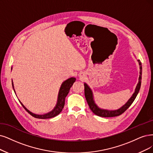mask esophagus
Instances as JSON below:
<instances>
[{
  "label": "esophagus",
  "mask_w": 153,
  "mask_h": 153,
  "mask_svg": "<svg viewBox=\"0 0 153 153\" xmlns=\"http://www.w3.org/2000/svg\"><path fill=\"white\" fill-rule=\"evenodd\" d=\"M80 77H83V76H81L80 75Z\"/></svg>",
  "instance_id": "esophagus-1"
}]
</instances>
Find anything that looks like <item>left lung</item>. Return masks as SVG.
<instances>
[{
	"mask_svg": "<svg viewBox=\"0 0 153 153\" xmlns=\"http://www.w3.org/2000/svg\"><path fill=\"white\" fill-rule=\"evenodd\" d=\"M137 61L139 62V64L140 65V75L139 77V82L137 84L136 88L135 89V92L133 93L131 98L127 101V102L125 105L122 106L119 109L115 110H108L99 108L94 102L93 92L91 88L88 86L86 83H84V94H85V97L88 104L89 106V108L93 112V114L101 117H113L119 116L122 114L126 110H127V109L128 108V107L132 105L134 100L136 98L137 94L139 93L141 85V79H142V65H141L142 64H141V62L139 60H137Z\"/></svg>",
	"mask_w": 153,
	"mask_h": 153,
	"instance_id": "obj_1",
	"label": "left lung"
}]
</instances>
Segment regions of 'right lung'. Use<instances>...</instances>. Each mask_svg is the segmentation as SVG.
<instances>
[{
  "label": "right lung",
  "instance_id": "obj_1",
  "mask_svg": "<svg viewBox=\"0 0 153 153\" xmlns=\"http://www.w3.org/2000/svg\"><path fill=\"white\" fill-rule=\"evenodd\" d=\"M11 69H12V68H11ZM76 79L74 77H71L69 79H67L66 81H65L64 82H62V85L60 86V90H59V92L57 102H56V106H55L53 110L47 113V114H45L44 115L35 114H33V113L31 112L30 111L28 110L23 105V104H22L19 101L20 103L22 105V106H23V108L33 117H35L36 118H41V119H46V118H53L54 117H56V115H58L60 114V113L62 111V109H63L64 105H65V97H67L68 93H69V90H70L74 82L76 81ZM12 84H13V89L15 92L13 80H12Z\"/></svg>",
  "mask_w": 153,
  "mask_h": 153
}]
</instances>
